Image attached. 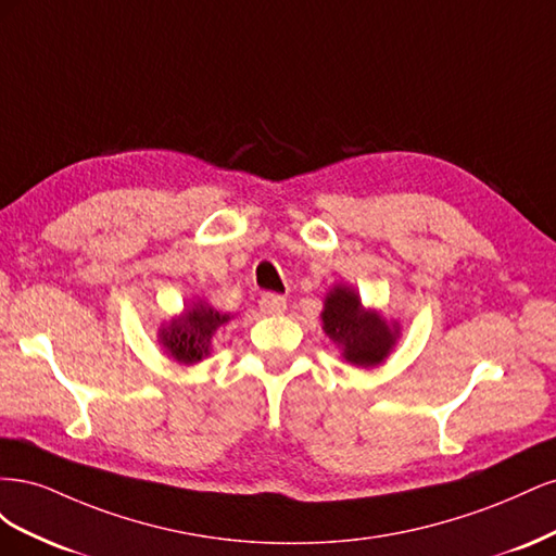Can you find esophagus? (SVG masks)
<instances>
[{
  "mask_svg": "<svg viewBox=\"0 0 556 556\" xmlns=\"http://www.w3.org/2000/svg\"><path fill=\"white\" fill-rule=\"evenodd\" d=\"M260 308H262V313H268V315L285 313V308H288V299L280 296V294L268 292V294H264L260 299Z\"/></svg>",
  "mask_w": 556,
  "mask_h": 556,
  "instance_id": "obj_1",
  "label": "esophagus"
}]
</instances>
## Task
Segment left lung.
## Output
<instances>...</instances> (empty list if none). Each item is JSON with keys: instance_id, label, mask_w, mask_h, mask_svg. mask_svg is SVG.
<instances>
[{"instance_id": "1", "label": "left lung", "mask_w": 556, "mask_h": 556, "mask_svg": "<svg viewBox=\"0 0 556 556\" xmlns=\"http://www.w3.org/2000/svg\"><path fill=\"white\" fill-rule=\"evenodd\" d=\"M325 331L333 343L343 345V357L357 366L380 364L396 341L399 329L387 327L378 313H366L355 290L333 288L323 311Z\"/></svg>"}]
</instances>
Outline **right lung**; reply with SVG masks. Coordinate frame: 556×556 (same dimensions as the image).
Returning <instances> with one entry per match:
<instances>
[{
    "mask_svg": "<svg viewBox=\"0 0 556 556\" xmlns=\"http://www.w3.org/2000/svg\"><path fill=\"white\" fill-rule=\"evenodd\" d=\"M227 319L229 315L217 313L206 304H197L162 329V343L169 350V355L182 364L201 362V357L208 355L213 331L225 325Z\"/></svg>",
    "mask_w": 556,
    "mask_h": 556,
    "instance_id": "add662e5",
    "label": "right lung"
}]
</instances>
